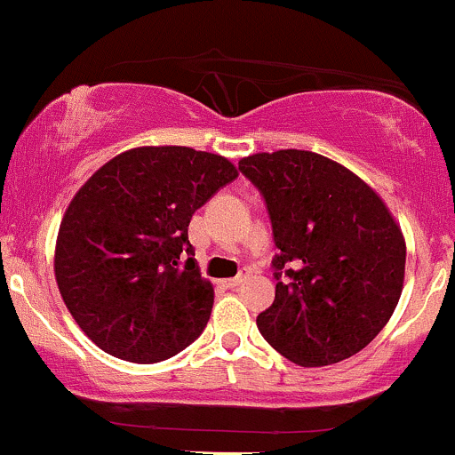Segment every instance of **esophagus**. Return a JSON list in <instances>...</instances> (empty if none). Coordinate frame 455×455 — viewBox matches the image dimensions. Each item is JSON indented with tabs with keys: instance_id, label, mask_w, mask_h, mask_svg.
Segmentation results:
<instances>
[{
	"instance_id": "esophagus-1",
	"label": "esophagus",
	"mask_w": 455,
	"mask_h": 455,
	"mask_svg": "<svg viewBox=\"0 0 455 455\" xmlns=\"http://www.w3.org/2000/svg\"><path fill=\"white\" fill-rule=\"evenodd\" d=\"M248 275H250V271L248 269H243V271H239L237 275H235V278H228V280H222V284L227 286V289H237L239 284H243L245 280H248Z\"/></svg>"
}]
</instances>
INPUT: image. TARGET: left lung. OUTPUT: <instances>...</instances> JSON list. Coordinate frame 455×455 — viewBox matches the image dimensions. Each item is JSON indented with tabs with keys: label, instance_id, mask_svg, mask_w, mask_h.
I'll list each match as a JSON object with an SVG mask.
<instances>
[{
	"label": "left lung",
	"instance_id": "obj_1",
	"mask_svg": "<svg viewBox=\"0 0 455 455\" xmlns=\"http://www.w3.org/2000/svg\"><path fill=\"white\" fill-rule=\"evenodd\" d=\"M239 171L263 192L280 250L259 331L304 368L353 357L387 325L404 289L406 242L394 213L362 177L315 151H260Z\"/></svg>",
	"mask_w": 455,
	"mask_h": 455
}]
</instances>
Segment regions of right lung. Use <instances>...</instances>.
<instances>
[{"mask_svg": "<svg viewBox=\"0 0 455 455\" xmlns=\"http://www.w3.org/2000/svg\"><path fill=\"white\" fill-rule=\"evenodd\" d=\"M237 175L224 156L145 145L115 156L78 188L61 218L53 269L61 299L96 347L154 363L201 336L213 284L198 269L188 224Z\"/></svg>", "mask_w": 455, "mask_h": 455, "instance_id": "1", "label": "right lung"}]
</instances>
